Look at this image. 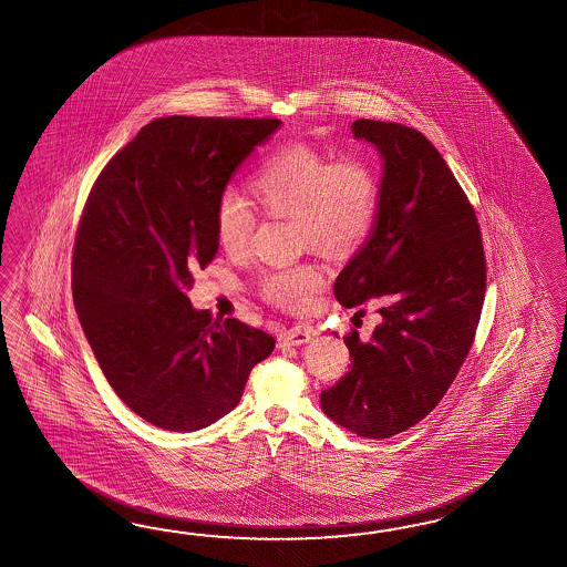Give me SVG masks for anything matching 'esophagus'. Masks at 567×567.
<instances>
[{"mask_svg": "<svg viewBox=\"0 0 567 567\" xmlns=\"http://www.w3.org/2000/svg\"><path fill=\"white\" fill-rule=\"evenodd\" d=\"M311 340V330L303 326H295L290 330H285L278 336V344L280 346H301Z\"/></svg>", "mask_w": 567, "mask_h": 567, "instance_id": "esophagus-1", "label": "esophagus"}]
</instances>
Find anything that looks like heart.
<instances>
[{"label": "heart", "instance_id": "1", "mask_svg": "<svg viewBox=\"0 0 567 567\" xmlns=\"http://www.w3.org/2000/svg\"><path fill=\"white\" fill-rule=\"evenodd\" d=\"M254 205L270 219H292L301 248L346 251L371 234L379 210V182L369 162L357 155H330L292 145L266 157L249 178ZM254 215L237 196L225 193L213 208L217 244L229 256H244L254 234ZM326 285L319 264H295L268 272L260 292L280 309H305Z\"/></svg>", "mask_w": 567, "mask_h": 567}]
</instances>
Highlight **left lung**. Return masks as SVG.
Masks as SVG:
<instances>
[{
    "mask_svg": "<svg viewBox=\"0 0 567 567\" xmlns=\"http://www.w3.org/2000/svg\"><path fill=\"white\" fill-rule=\"evenodd\" d=\"M354 137L383 157L373 234L336 278L344 307L373 301L369 340L344 338L350 369L321 391V410L364 436L391 439L441 403L475 340L485 256L473 205L420 131L359 118Z\"/></svg>",
    "mask_w": 567,
    "mask_h": 567,
    "instance_id": "8db88e82",
    "label": "left lung"
}]
</instances>
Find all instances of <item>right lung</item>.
Masks as SVG:
<instances>
[{
	"mask_svg": "<svg viewBox=\"0 0 567 567\" xmlns=\"http://www.w3.org/2000/svg\"><path fill=\"white\" fill-rule=\"evenodd\" d=\"M277 118L166 116L100 172L78 225L71 285L114 393L157 429L193 432L241 400L270 333L196 311L186 289L217 254L213 208Z\"/></svg>",
	"mask_w": 567,
	"mask_h": 567,
	"instance_id": "1",
	"label": "right lung"
}]
</instances>
